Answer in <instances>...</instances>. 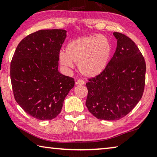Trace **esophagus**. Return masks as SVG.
Returning a JSON list of instances; mask_svg holds the SVG:
<instances>
[{
  "mask_svg": "<svg viewBox=\"0 0 157 157\" xmlns=\"http://www.w3.org/2000/svg\"><path fill=\"white\" fill-rule=\"evenodd\" d=\"M76 83L78 84H80V85H82V84H84V81L83 80V79H78V80H77Z\"/></svg>",
  "mask_w": 157,
  "mask_h": 157,
  "instance_id": "1",
  "label": "esophagus"
}]
</instances>
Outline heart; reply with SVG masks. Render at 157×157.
Returning <instances> with one entry per match:
<instances>
[{"instance_id": "obj_1", "label": "heart", "mask_w": 157, "mask_h": 157, "mask_svg": "<svg viewBox=\"0 0 157 157\" xmlns=\"http://www.w3.org/2000/svg\"><path fill=\"white\" fill-rule=\"evenodd\" d=\"M111 44L102 35L89 36L75 39L66 46V52L59 53V62L67 68H72L73 62L78 63L82 75L95 77L104 71L109 59Z\"/></svg>"}]
</instances>
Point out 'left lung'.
<instances>
[{
  "instance_id": "left-lung-1",
  "label": "left lung",
  "mask_w": 157,
  "mask_h": 157,
  "mask_svg": "<svg viewBox=\"0 0 157 157\" xmlns=\"http://www.w3.org/2000/svg\"><path fill=\"white\" fill-rule=\"evenodd\" d=\"M117 48L104 71L86 84V106L100 120L117 121L127 115L143 96L146 64L136 44L114 32Z\"/></svg>"
}]
</instances>
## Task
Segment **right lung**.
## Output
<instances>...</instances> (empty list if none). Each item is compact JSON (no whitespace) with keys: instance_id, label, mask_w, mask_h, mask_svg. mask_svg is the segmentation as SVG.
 I'll list each match as a JSON object with an SVG mask.
<instances>
[{"instance_id":"obj_1","label":"right lung","mask_w":157,"mask_h":157,"mask_svg":"<svg viewBox=\"0 0 157 157\" xmlns=\"http://www.w3.org/2000/svg\"><path fill=\"white\" fill-rule=\"evenodd\" d=\"M66 31L41 30L29 34L17 47L10 63L13 94L20 107L38 120L56 118L75 85L58 71L59 52Z\"/></svg>"}]
</instances>
